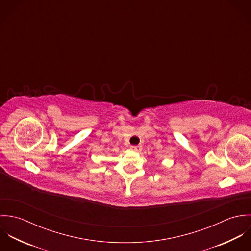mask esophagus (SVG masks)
I'll use <instances>...</instances> for the list:
<instances>
[{
    "instance_id": "esophagus-1",
    "label": "esophagus",
    "mask_w": 251,
    "mask_h": 251,
    "mask_svg": "<svg viewBox=\"0 0 251 251\" xmlns=\"http://www.w3.org/2000/svg\"><path fill=\"white\" fill-rule=\"evenodd\" d=\"M130 150L133 151L139 152V151H142V146H141V145H138V146H130Z\"/></svg>"
}]
</instances>
